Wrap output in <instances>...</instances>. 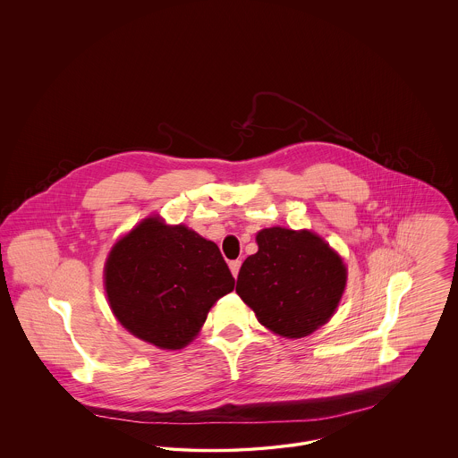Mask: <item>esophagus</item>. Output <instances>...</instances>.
<instances>
[{
    "label": "esophagus",
    "mask_w": 458,
    "mask_h": 458,
    "mask_svg": "<svg viewBox=\"0 0 458 458\" xmlns=\"http://www.w3.org/2000/svg\"><path fill=\"white\" fill-rule=\"evenodd\" d=\"M228 266H230V271H232V275H233V276L237 278V276H239L240 266H242V261H239V259H237V261L230 262Z\"/></svg>",
    "instance_id": "1"
}]
</instances>
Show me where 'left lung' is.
Here are the masks:
<instances>
[{
	"label": "left lung",
	"instance_id": "8db88e82",
	"mask_svg": "<svg viewBox=\"0 0 458 458\" xmlns=\"http://www.w3.org/2000/svg\"><path fill=\"white\" fill-rule=\"evenodd\" d=\"M259 250L240 267L237 293L262 327L304 338L327 325L347 284V267L329 243L309 230L264 228Z\"/></svg>",
	"mask_w": 458,
	"mask_h": 458
}]
</instances>
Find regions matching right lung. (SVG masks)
<instances>
[{
    "label": "right lung",
    "mask_w": 458,
    "mask_h": 458,
    "mask_svg": "<svg viewBox=\"0 0 458 458\" xmlns=\"http://www.w3.org/2000/svg\"><path fill=\"white\" fill-rule=\"evenodd\" d=\"M235 280L218 245L159 216L140 221L109 250L105 288L120 325L157 349L187 347Z\"/></svg>",
    "instance_id": "add662e5"
}]
</instances>
